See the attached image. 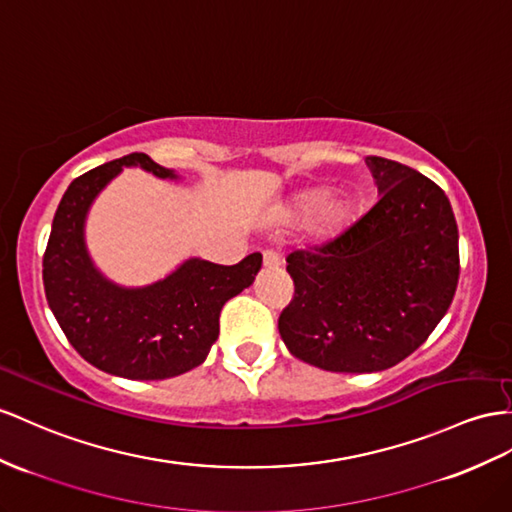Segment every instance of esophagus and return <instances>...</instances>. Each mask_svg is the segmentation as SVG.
I'll list each match as a JSON object with an SVG mask.
<instances>
[{"mask_svg":"<svg viewBox=\"0 0 512 512\" xmlns=\"http://www.w3.org/2000/svg\"><path fill=\"white\" fill-rule=\"evenodd\" d=\"M281 257L274 251H264V268H279Z\"/></svg>","mask_w":512,"mask_h":512,"instance_id":"1","label":"esophagus"}]
</instances>
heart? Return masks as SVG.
<instances>
[{
    "label": "heart",
    "mask_w": 512,
    "mask_h": 512,
    "mask_svg": "<svg viewBox=\"0 0 512 512\" xmlns=\"http://www.w3.org/2000/svg\"><path fill=\"white\" fill-rule=\"evenodd\" d=\"M359 214V205L348 194L333 196V188H307L277 209L283 225H309L311 238L324 244L339 238Z\"/></svg>",
    "instance_id": "obj_1"
}]
</instances>
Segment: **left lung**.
Wrapping results in <instances>:
<instances>
[{
    "instance_id": "obj_1",
    "label": "left lung",
    "mask_w": 512,
    "mask_h": 512,
    "mask_svg": "<svg viewBox=\"0 0 512 512\" xmlns=\"http://www.w3.org/2000/svg\"><path fill=\"white\" fill-rule=\"evenodd\" d=\"M378 201L339 238L294 251V298L279 318L287 350L326 372L368 374L422 346L458 285L448 196L417 170L365 157Z\"/></svg>"
}]
</instances>
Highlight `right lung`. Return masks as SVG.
I'll return each mask as SVG.
<instances>
[{
    "mask_svg": "<svg viewBox=\"0 0 512 512\" xmlns=\"http://www.w3.org/2000/svg\"><path fill=\"white\" fill-rule=\"evenodd\" d=\"M131 166L179 179L177 170L147 153H131L71 181L51 222L43 283L60 329L90 365L129 381H162L207 359L222 305L253 285L261 255L235 266L190 257L164 279L140 287L110 281L88 253L86 218L103 188Z\"/></svg>",
    "mask_w": 512,
    "mask_h": 512,
    "instance_id": "right-lung-1",
    "label": "right lung"
}]
</instances>
